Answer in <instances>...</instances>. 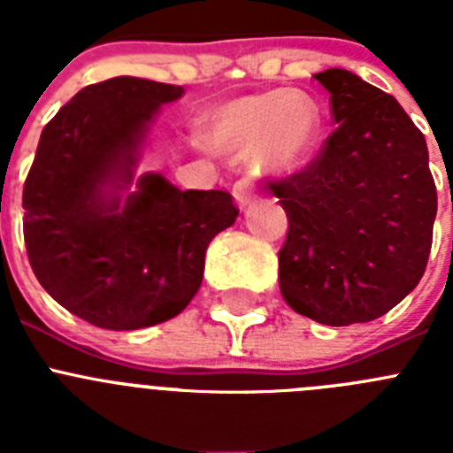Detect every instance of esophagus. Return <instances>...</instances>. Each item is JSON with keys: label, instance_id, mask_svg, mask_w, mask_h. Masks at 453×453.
Masks as SVG:
<instances>
[{"label": "esophagus", "instance_id": "1", "mask_svg": "<svg viewBox=\"0 0 453 453\" xmlns=\"http://www.w3.org/2000/svg\"><path fill=\"white\" fill-rule=\"evenodd\" d=\"M256 195H258V190H256V186L250 181V179H240V181L234 186V197L235 202H238V206H247V203H251L256 199Z\"/></svg>", "mask_w": 453, "mask_h": 453}]
</instances>
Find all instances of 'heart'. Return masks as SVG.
<instances>
[{"label": "heart", "instance_id": "b5f03b06", "mask_svg": "<svg viewBox=\"0 0 453 453\" xmlns=\"http://www.w3.org/2000/svg\"><path fill=\"white\" fill-rule=\"evenodd\" d=\"M319 127L322 118L311 99L270 90L215 108L206 119V140L219 151H258L272 167L292 170L313 154Z\"/></svg>", "mask_w": 453, "mask_h": 453}]
</instances>
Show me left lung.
Returning <instances> with one entry per match:
<instances>
[{"mask_svg": "<svg viewBox=\"0 0 453 453\" xmlns=\"http://www.w3.org/2000/svg\"><path fill=\"white\" fill-rule=\"evenodd\" d=\"M313 79L338 127L303 170L270 181L288 215L279 286L299 315L349 326L386 315L419 283L438 192L426 140L397 99L347 70Z\"/></svg>", "mask_w": 453, "mask_h": 453, "instance_id": "left-lung-1", "label": "left lung"}]
</instances>
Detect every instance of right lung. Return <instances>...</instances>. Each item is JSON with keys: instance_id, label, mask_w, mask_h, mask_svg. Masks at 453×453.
I'll return each instance as SVG.
<instances>
[{"instance_id": "right-lung-1", "label": "right lung", "mask_w": 453, "mask_h": 453, "mask_svg": "<svg viewBox=\"0 0 453 453\" xmlns=\"http://www.w3.org/2000/svg\"><path fill=\"white\" fill-rule=\"evenodd\" d=\"M181 86L115 77L79 90L45 124L24 181V245L40 286L99 329L174 318L197 295L208 242L235 222L226 190H177L145 174L119 211L108 181H131L135 150Z\"/></svg>"}]
</instances>
